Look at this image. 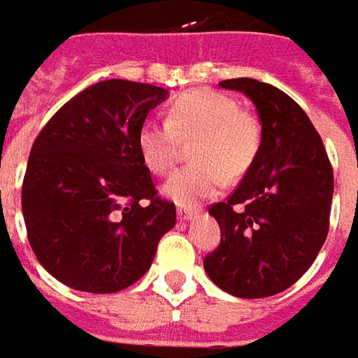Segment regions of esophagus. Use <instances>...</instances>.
I'll list each match as a JSON object with an SVG mask.
<instances>
[{"label": "esophagus", "mask_w": 358, "mask_h": 358, "mask_svg": "<svg viewBox=\"0 0 358 358\" xmlns=\"http://www.w3.org/2000/svg\"><path fill=\"white\" fill-rule=\"evenodd\" d=\"M196 210L195 208H187V207H177V217L181 218V220H191V218L195 217Z\"/></svg>", "instance_id": "obj_1"}]
</instances>
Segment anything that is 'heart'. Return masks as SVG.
I'll return each mask as SVG.
<instances>
[{"instance_id":"1","label":"heart","mask_w":358,"mask_h":358,"mask_svg":"<svg viewBox=\"0 0 358 358\" xmlns=\"http://www.w3.org/2000/svg\"><path fill=\"white\" fill-rule=\"evenodd\" d=\"M189 163L175 171L163 195L177 205L191 207L218 195L227 173L236 177L254 162L260 148V128L254 117L241 112L234 98L215 90H193L175 98L169 122L148 120L138 129V151L151 173H167L177 157L179 138H193Z\"/></svg>"}]
</instances>
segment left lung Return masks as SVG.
Masks as SVG:
<instances>
[{
    "mask_svg": "<svg viewBox=\"0 0 358 358\" xmlns=\"http://www.w3.org/2000/svg\"><path fill=\"white\" fill-rule=\"evenodd\" d=\"M218 86L254 102L262 141L236 191L208 208L220 244L203 266L230 296H275L308 272L327 238L333 169L308 114L280 88L254 78Z\"/></svg>",
    "mask_w": 358,
    "mask_h": 358,
    "instance_id": "8db88e82",
    "label": "left lung"
}]
</instances>
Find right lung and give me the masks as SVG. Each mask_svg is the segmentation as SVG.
I'll list each match as a JSON object with an SVG mask.
<instances>
[{"instance_id":"add662e5","label":"right lung","mask_w":358,"mask_h":358,"mask_svg":"<svg viewBox=\"0 0 358 358\" xmlns=\"http://www.w3.org/2000/svg\"><path fill=\"white\" fill-rule=\"evenodd\" d=\"M167 90L122 78L71 98L41 129L21 207L41 266L64 285L114 294L150 270L175 227L138 151V129Z\"/></svg>"}]
</instances>
